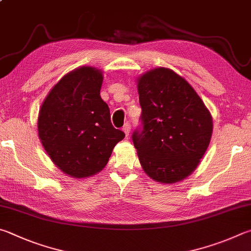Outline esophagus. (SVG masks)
<instances>
[{
	"instance_id": "obj_1",
	"label": "esophagus",
	"mask_w": 251,
	"mask_h": 251,
	"mask_svg": "<svg viewBox=\"0 0 251 251\" xmlns=\"http://www.w3.org/2000/svg\"><path fill=\"white\" fill-rule=\"evenodd\" d=\"M123 130H124L126 137H128V136H129V131H130V124H129L128 122L125 123V125L123 126Z\"/></svg>"
}]
</instances>
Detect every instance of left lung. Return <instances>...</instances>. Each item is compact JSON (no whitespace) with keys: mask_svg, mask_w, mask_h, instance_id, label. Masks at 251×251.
I'll return each mask as SVG.
<instances>
[{"mask_svg":"<svg viewBox=\"0 0 251 251\" xmlns=\"http://www.w3.org/2000/svg\"><path fill=\"white\" fill-rule=\"evenodd\" d=\"M137 83L141 127L131 137L140 165L157 182L183 180L211 141V113L188 81L168 68L146 72Z\"/></svg>","mask_w":251,"mask_h":251,"instance_id":"8db88e82","label":"left lung"}]
</instances>
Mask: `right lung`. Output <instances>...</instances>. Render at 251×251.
Segmentation results:
<instances>
[{"label": "right lung", "instance_id": "add662e5", "mask_svg": "<svg viewBox=\"0 0 251 251\" xmlns=\"http://www.w3.org/2000/svg\"><path fill=\"white\" fill-rule=\"evenodd\" d=\"M102 71L80 67L50 90L38 115V136L52 162L76 179L101 171L125 137L114 128L100 91Z\"/></svg>", "mask_w": 251, "mask_h": 251}]
</instances>
